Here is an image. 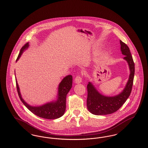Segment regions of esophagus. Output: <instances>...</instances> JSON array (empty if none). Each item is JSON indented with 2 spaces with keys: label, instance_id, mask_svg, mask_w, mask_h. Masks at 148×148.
<instances>
[{
  "label": "esophagus",
  "instance_id": "obj_1",
  "mask_svg": "<svg viewBox=\"0 0 148 148\" xmlns=\"http://www.w3.org/2000/svg\"><path fill=\"white\" fill-rule=\"evenodd\" d=\"M74 81H75V83H77V84L80 83L82 82V77L81 76H80V75H77L75 78Z\"/></svg>",
  "mask_w": 148,
  "mask_h": 148
}]
</instances>
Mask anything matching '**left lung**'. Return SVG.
<instances>
[{"mask_svg": "<svg viewBox=\"0 0 148 148\" xmlns=\"http://www.w3.org/2000/svg\"><path fill=\"white\" fill-rule=\"evenodd\" d=\"M121 51L129 64L130 74L125 88L119 95L114 97H106L99 92L89 82L87 85L88 97L86 106L88 110L94 115H107L115 113L126 101L130 95L133 84L135 64L130 49L125 43L120 40Z\"/></svg>", "mask_w": 148, "mask_h": 148, "instance_id": "obj_1", "label": "left lung"}]
</instances>
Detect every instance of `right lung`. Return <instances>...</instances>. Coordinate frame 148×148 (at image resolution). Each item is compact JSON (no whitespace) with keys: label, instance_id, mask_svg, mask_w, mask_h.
Here are the masks:
<instances>
[{"label":"right lung","instance_id":"1","mask_svg":"<svg viewBox=\"0 0 148 148\" xmlns=\"http://www.w3.org/2000/svg\"><path fill=\"white\" fill-rule=\"evenodd\" d=\"M28 47V43H27L21 48L16 61L19 59L23 51ZM15 80L17 92L21 102L33 114L40 118L48 119H56L61 117L64 114L66 109V97L72 86V75H69L65 77L60 83L58 88V98L56 101L36 107L29 106L22 99L19 86L16 80Z\"/></svg>","mask_w":148,"mask_h":148}]
</instances>
